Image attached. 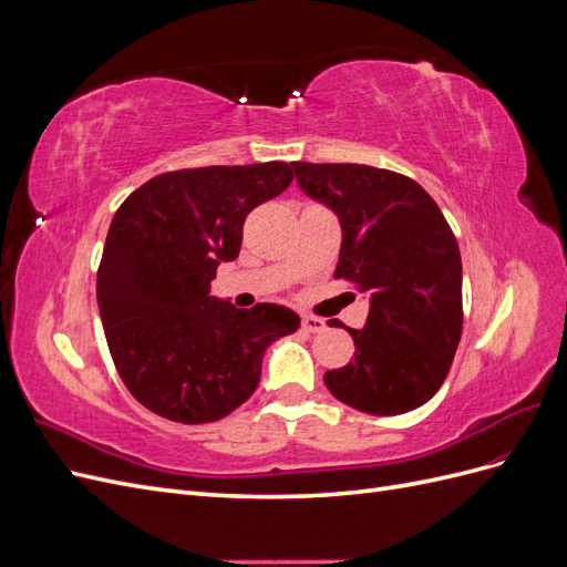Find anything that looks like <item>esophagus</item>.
Listing matches in <instances>:
<instances>
[{"mask_svg":"<svg viewBox=\"0 0 567 567\" xmlns=\"http://www.w3.org/2000/svg\"><path fill=\"white\" fill-rule=\"evenodd\" d=\"M302 329L307 333H319L326 329V321L321 317H312V315H305L302 317Z\"/></svg>","mask_w":567,"mask_h":567,"instance_id":"1","label":"esophagus"}]
</instances>
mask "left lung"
<instances>
[{
	"instance_id": "left-lung-1",
	"label": "left lung",
	"mask_w": 567,
	"mask_h": 567,
	"mask_svg": "<svg viewBox=\"0 0 567 567\" xmlns=\"http://www.w3.org/2000/svg\"><path fill=\"white\" fill-rule=\"evenodd\" d=\"M302 192L342 229L336 279L369 293L354 359L323 373L336 400L373 416L425 404L440 390L463 326L461 252L437 203L404 175L357 163H290ZM329 326H342L331 319Z\"/></svg>"
}]
</instances>
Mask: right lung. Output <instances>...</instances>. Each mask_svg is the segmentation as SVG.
<instances>
[{
  "label": "right lung",
  "mask_w": 567,
  "mask_h": 567,
  "mask_svg": "<svg viewBox=\"0 0 567 567\" xmlns=\"http://www.w3.org/2000/svg\"><path fill=\"white\" fill-rule=\"evenodd\" d=\"M293 182L288 163L210 165L148 179L120 205L96 274V302L120 379L153 414L196 425L229 416L260 383L274 340L300 317L210 296L238 257L244 221Z\"/></svg>",
  "instance_id": "obj_1"
}]
</instances>
